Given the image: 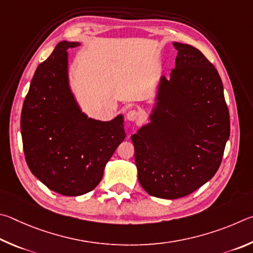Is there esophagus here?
Masks as SVG:
<instances>
[{"mask_svg":"<svg viewBox=\"0 0 253 253\" xmlns=\"http://www.w3.org/2000/svg\"><path fill=\"white\" fill-rule=\"evenodd\" d=\"M141 118V114L136 110H129L126 113V119L129 121H138Z\"/></svg>","mask_w":253,"mask_h":253,"instance_id":"obj_1","label":"esophagus"}]
</instances>
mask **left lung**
I'll use <instances>...</instances> for the list:
<instances>
[{"label":"left lung","instance_id":"obj_1","mask_svg":"<svg viewBox=\"0 0 253 253\" xmlns=\"http://www.w3.org/2000/svg\"><path fill=\"white\" fill-rule=\"evenodd\" d=\"M173 45L175 68L160 79L151 122L131 136L139 182L161 199L185 197L213 178L230 136L218 71L198 48Z\"/></svg>","mask_w":253,"mask_h":253}]
</instances>
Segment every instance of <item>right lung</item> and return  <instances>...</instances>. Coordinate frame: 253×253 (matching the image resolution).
<instances>
[{
    "mask_svg": "<svg viewBox=\"0 0 253 253\" xmlns=\"http://www.w3.org/2000/svg\"><path fill=\"white\" fill-rule=\"evenodd\" d=\"M62 41L35 71L21 114L30 170L52 191L77 197L92 191L126 139L122 114L108 122L87 118L69 86L68 50Z\"/></svg>",
    "mask_w": 253,
    "mask_h": 253,
    "instance_id": "right-lung-1",
    "label": "right lung"
}]
</instances>
